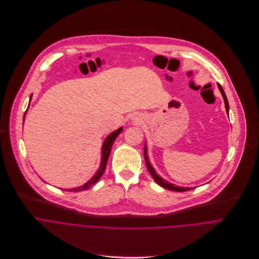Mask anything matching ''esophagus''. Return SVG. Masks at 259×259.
I'll return each instance as SVG.
<instances>
[{
  "label": "esophagus",
  "mask_w": 259,
  "mask_h": 259,
  "mask_svg": "<svg viewBox=\"0 0 259 259\" xmlns=\"http://www.w3.org/2000/svg\"><path fill=\"white\" fill-rule=\"evenodd\" d=\"M136 120H139V118H138V117H137V118H136Z\"/></svg>",
  "instance_id": "obj_1"
}]
</instances>
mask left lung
I'll return each instance as SVG.
<instances>
[{
  "label": "left lung",
  "mask_w": 259,
  "mask_h": 259,
  "mask_svg": "<svg viewBox=\"0 0 259 259\" xmlns=\"http://www.w3.org/2000/svg\"><path fill=\"white\" fill-rule=\"evenodd\" d=\"M218 87L223 95V98H224V101H225V106H226V110H227V114L229 115V102H228V98L222 88V85L220 83H218ZM144 156H145V161H146V165H147V168L149 170V172L151 174L152 178L154 179V181L156 182L159 186L163 187L164 189H167V190H170V191H177V192H185V191H189V190H192L193 188H186V187H180V186H176L169 182H167L166 180H163L158 174H156V171H155V169L153 168L152 164L150 163L149 161V157H148V153H147V145L145 144L144 146Z\"/></svg>",
  "instance_id": "1"
}]
</instances>
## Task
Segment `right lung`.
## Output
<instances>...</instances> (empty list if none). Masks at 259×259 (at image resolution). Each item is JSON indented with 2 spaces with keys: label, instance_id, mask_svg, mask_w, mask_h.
<instances>
[{
  "label": "right lung",
  "instance_id": "add662e5",
  "mask_svg": "<svg viewBox=\"0 0 259 259\" xmlns=\"http://www.w3.org/2000/svg\"><path fill=\"white\" fill-rule=\"evenodd\" d=\"M30 100H31V96L29 98V102H30ZM24 117H25V114H24ZM122 130H123V127H119L118 130L112 132L110 135H108L106 137L104 142H103L102 152H101V163H100V166H99L97 172L94 175V177L91 178V180L88 181L84 185H82L80 187H76V188L67 190L68 192H79V191L88 190L89 188H91L94 184H96L99 181V179L103 176V174H104V171H105L106 164H107V161H108V158H109V155H110V152H111L112 145H113L115 139L118 137V135L122 132ZM63 190H65V189H63Z\"/></svg>",
  "mask_w": 259,
  "mask_h": 259
}]
</instances>
